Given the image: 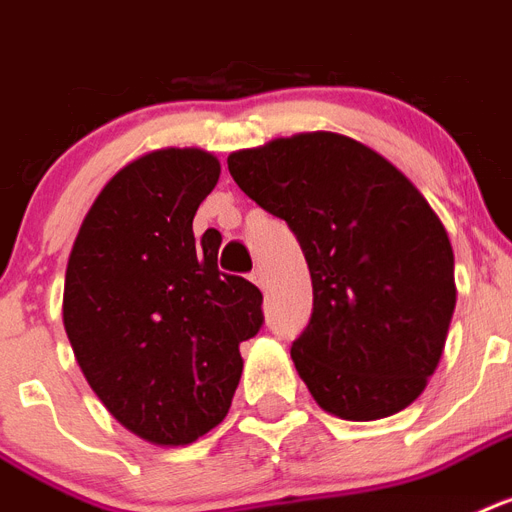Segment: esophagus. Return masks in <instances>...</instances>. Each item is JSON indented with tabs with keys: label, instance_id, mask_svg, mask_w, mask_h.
<instances>
[{
	"label": "esophagus",
	"instance_id": "1",
	"mask_svg": "<svg viewBox=\"0 0 512 512\" xmlns=\"http://www.w3.org/2000/svg\"><path fill=\"white\" fill-rule=\"evenodd\" d=\"M249 278H252V281H255L257 286H265V273L260 268L252 270V276H249Z\"/></svg>",
	"mask_w": 512,
	"mask_h": 512
}]
</instances>
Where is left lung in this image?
Listing matches in <instances>:
<instances>
[{
	"label": "left lung",
	"instance_id": "obj_1",
	"mask_svg": "<svg viewBox=\"0 0 512 512\" xmlns=\"http://www.w3.org/2000/svg\"><path fill=\"white\" fill-rule=\"evenodd\" d=\"M239 189L286 220L313 278L292 360L344 421L405 410L442 357L455 257L442 220L392 162L339 134H299L228 157Z\"/></svg>",
	"mask_w": 512,
	"mask_h": 512
}]
</instances>
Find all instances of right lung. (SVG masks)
<instances>
[{
  "label": "right lung",
  "mask_w": 512,
  "mask_h": 512,
  "mask_svg": "<svg viewBox=\"0 0 512 512\" xmlns=\"http://www.w3.org/2000/svg\"><path fill=\"white\" fill-rule=\"evenodd\" d=\"M220 162L160 149L102 189L65 270L62 321L83 376L128 431L189 444L226 418L239 344L263 328V294L218 270V242L191 220Z\"/></svg>",
  "instance_id": "1"
}]
</instances>
